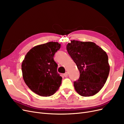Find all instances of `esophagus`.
<instances>
[{"mask_svg":"<svg viewBox=\"0 0 124 124\" xmlns=\"http://www.w3.org/2000/svg\"><path fill=\"white\" fill-rule=\"evenodd\" d=\"M63 77H68V72H66L65 74H63Z\"/></svg>","mask_w":124,"mask_h":124,"instance_id":"obj_1","label":"esophagus"}]
</instances>
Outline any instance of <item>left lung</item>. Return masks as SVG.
Returning a JSON list of instances; mask_svg holds the SVG:
<instances>
[{"label": "left lung", "mask_w": 124, "mask_h": 124, "mask_svg": "<svg viewBox=\"0 0 124 124\" xmlns=\"http://www.w3.org/2000/svg\"><path fill=\"white\" fill-rule=\"evenodd\" d=\"M66 48L80 73L73 83L76 91L83 97L95 95L103 87L109 74L106 52L93 42L76 40H71Z\"/></svg>", "instance_id": "1"}]
</instances>
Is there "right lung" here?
<instances>
[{
    "label": "right lung",
    "instance_id": "add662e5",
    "mask_svg": "<svg viewBox=\"0 0 124 124\" xmlns=\"http://www.w3.org/2000/svg\"><path fill=\"white\" fill-rule=\"evenodd\" d=\"M60 48L61 44L49 42L32 47L25 55L22 63L23 78L36 94L52 96L61 86L62 77L57 72L58 65L53 58Z\"/></svg>",
    "mask_w": 124,
    "mask_h": 124
}]
</instances>
